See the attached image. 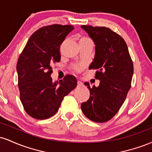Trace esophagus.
Listing matches in <instances>:
<instances>
[{
    "mask_svg": "<svg viewBox=\"0 0 152 152\" xmlns=\"http://www.w3.org/2000/svg\"><path fill=\"white\" fill-rule=\"evenodd\" d=\"M77 84H78V86H83V83H82V82L80 81H77Z\"/></svg>",
    "mask_w": 152,
    "mask_h": 152,
    "instance_id": "obj_1",
    "label": "esophagus"
}]
</instances>
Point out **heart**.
Here are the masks:
<instances>
[{
	"label": "heart",
	"instance_id": "b5f03b06",
	"mask_svg": "<svg viewBox=\"0 0 152 152\" xmlns=\"http://www.w3.org/2000/svg\"><path fill=\"white\" fill-rule=\"evenodd\" d=\"M88 39V38H85V37H82L81 39H80V41H84V40H87ZM82 68H83V66L81 65V64H76V65H74L73 66V69H74V71H76V72H78V71H80L82 69Z\"/></svg>",
	"mask_w": 152,
	"mask_h": 152
}]
</instances>
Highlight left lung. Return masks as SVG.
Returning a JSON list of instances; mask_svg holds the SVG:
<instances>
[{
    "instance_id": "obj_1",
    "label": "left lung",
    "mask_w": 152,
    "mask_h": 152,
    "mask_svg": "<svg viewBox=\"0 0 152 152\" xmlns=\"http://www.w3.org/2000/svg\"><path fill=\"white\" fill-rule=\"evenodd\" d=\"M95 43V56L89 69H96L98 87H90V97L82 103L83 113L91 121H108L116 115L126 98L134 73L133 62L124 38L106 27L81 26Z\"/></svg>"
}]
</instances>
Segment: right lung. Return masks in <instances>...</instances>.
I'll return each instance as SVG.
<instances>
[{"label": "right lung", "instance_id": "add662e5", "mask_svg": "<svg viewBox=\"0 0 152 152\" xmlns=\"http://www.w3.org/2000/svg\"><path fill=\"white\" fill-rule=\"evenodd\" d=\"M74 29L70 25L41 28L31 35L19 56L18 73L20 99L29 116L46 119L58 111L64 97L77 86L72 75L59 82L52 81L51 65L61 60L60 46Z\"/></svg>", "mask_w": 152, "mask_h": 152}]
</instances>
